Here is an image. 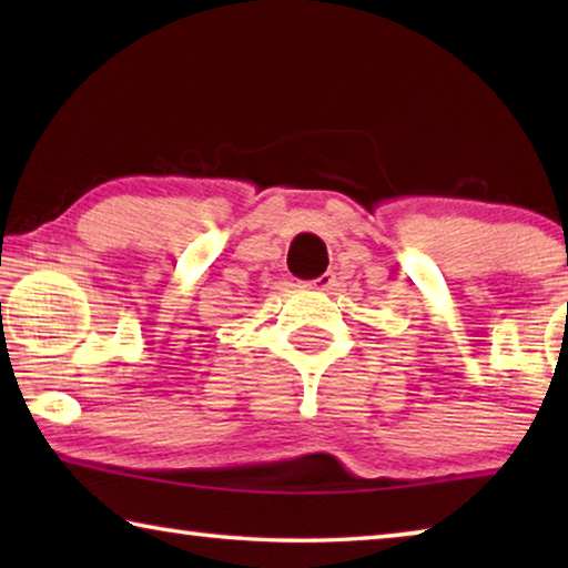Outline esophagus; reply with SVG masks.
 <instances>
[{"label": "esophagus", "instance_id": "esophagus-1", "mask_svg": "<svg viewBox=\"0 0 568 568\" xmlns=\"http://www.w3.org/2000/svg\"><path fill=\"white\" fill-rule=\"evenodd\" d=\"M307 287H313V291H321V293H328L335 287V275L333 273H323L321 277H315V281L307 283Z\"/></svg>", "mask_w": 568, "mask_h": 568}]
</instances>
